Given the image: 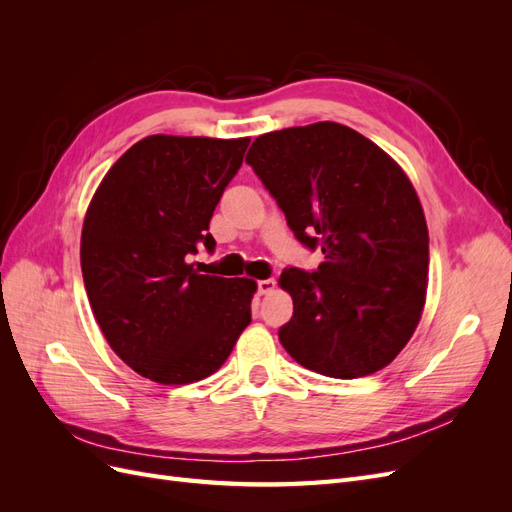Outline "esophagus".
I'll return each instance as SVG.
<instances>
[{"label": "esophagus", "mask_w": 512, "mask_h": 512, "mask_svg": "<svg viewBox=\"0 0 512 512\" xmlns=\"http://www.w3.org/2000/svg\"><path fill=\"white\" fill-rule=\"evenodd\" d=\"M275 290V280L269 277V280H260L258 282V294H271Z\"/></svg>", "instance_id": "34e87169"}]
</instances>
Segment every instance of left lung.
<instances>
[{"label":"left lung","instance_id":"1","mask_svg":"<svg viewBox=\"0 0 512 512\" xmlns=\"http://www.w3.org/2000/svg\"><path fill=\"white\" fill-rule=\"evenodd\" d=\"M254 168L318 271L284 269L294 312L280 342L299 365L352 380L389 365L423 314L429 232L410 179L356 130L335 121L258 136Z\"/></svg>","mask_w":512,"mask_h":512}]
</instances>
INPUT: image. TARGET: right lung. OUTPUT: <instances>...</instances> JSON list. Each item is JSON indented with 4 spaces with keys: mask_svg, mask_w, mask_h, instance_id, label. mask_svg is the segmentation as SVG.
Segmentation results:
<instances>
[{
    "mask_svg": "<svg viewBox=\"0 0 512 512\" xmlns=\"http://www.w3.org/2000/svg\"><path fill=\"white\" fill-rule=\"evenodd\" d=\"M250 138L153 134L111 166L91 198L81 269L100 329L119 359L160 384L218 371L252 322L256 282L200 275L209 222Z\"/></svg>",
    "mask_w": 512,
    "mask_h": 512,
    "instance_id": "1",
    "label": "right lung"
}]
</instances>
